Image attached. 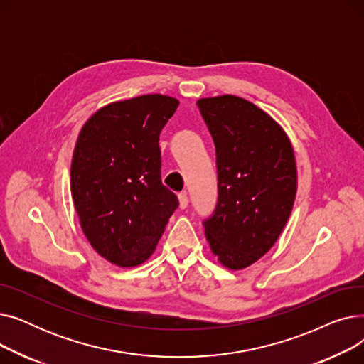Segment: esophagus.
I'll use <instances>...</instances> for the list:
<instances>
[{"label": "esophagus", "instance_id": "esophagus-1", "mask_svg": "<svg viewBox=\"0 0 364 364\" xmlns=\"http://www.w3.org/2000/svg\"><path fill=\"white\" fill-rule=\"evenodd\" d=\"M178 202H180V208H181V209L187 208V205H188V196H187L186 192L178 193Z\"/></svg>", "mask_w": 364, "mask_h": 364}]
</instances>
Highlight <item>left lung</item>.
<instances>
[{
  "label": "left lung",
  "instance_id": "1",
  "mask_svg": "<svg viewBox=\"0 0 364 364\" xmlns=\"http://www.w3.org/2000/svg\"><path fill=\"white\" fill-rule=\"evenodd\" d=\"M217 155L218 200L203 221L218 261L242 270L270 251L296 195L292 144L254 103L232 94L198 100Z\"/></svg>",
  "mask_w": 364,
  "mask_h": 364
}]
</instances>
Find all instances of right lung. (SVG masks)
Listing matches in <instances>:
<instances>
[{
	"mask_svg": "<svg viewBox=\"0 0 364 364\" xmlns=\"http://www.w3.org/2000/svg\"><path fill=\"white\" fill-rule=\"evenodd\" d=\"M178 107L162 94L110 103L82 127L70 165L81 228L105 259L136 267L155 251L177 196L162 184L159 134Z\"/></svg>",
	"mask_w": 364,
	"mask_h": 364,
	"instance_id": "1",
	"label": "right lung"
}]
</instances>
